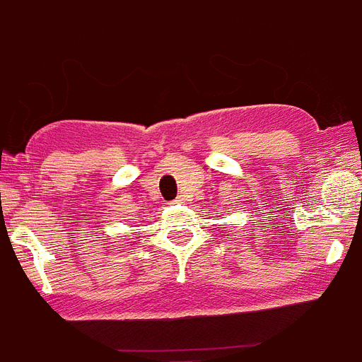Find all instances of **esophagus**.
Instances as JSON below:
<instances>
[{
    "label": "esophagus",
    "instance_id": "1",
    "mask_svg": "<svg viewBox=\"0 0 362 362\" xmlns=\"http://www.w3.org/2000/svg\"><path fill=\"white\" fill-rule=\"evenodd\" d=\"M180 203V199H176V201H173V204H178Z\"/></svg>",
    "mask_w": 362,
    "mask_h": 362
}]
</instances>
